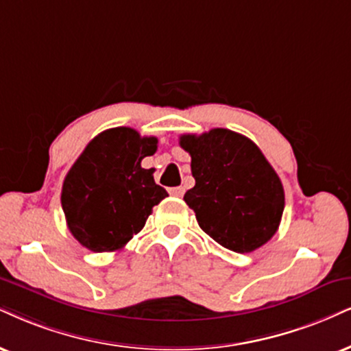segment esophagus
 I'll use <instances>...</instances> for the list:
<instances>
[{
    "instance_id": "esophagus-1",
    "label": "esophagus",
    "mask_w": 351,
    "mask_h": 351,
    "mask_svg": "<svg viewBox=\"0 0 351 351\" xmlns=\"http://www.w3.org/2000/svg\"><path fill=\"white\" fill-rule=\"evenodd\" d=\"M169 193H171V195H174V197H182L185 193V189L184 187H174V189L169 190Z\"/></svg>"
}]
</instances>
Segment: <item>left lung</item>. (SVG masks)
I'll use <instances>...</instances> for the list:
<instances>
[{
	"mask_svg": "<svg viewBox=\"0 0 351 351\" xmlns=\"http://www.w3.org/2000/svg\"><path fill=\"white\" fill-rule=\"evenodd\" d=\"M195 187L184 200L203 231L232 252H252L271 239L285 208L275 169L247 136L228 128L182 135Z\"/></svg>",
	"mask_w": 351,
	"mask_h": 351,
	"instance_id": "1",
	"label": "left lung"
}]
</instances>
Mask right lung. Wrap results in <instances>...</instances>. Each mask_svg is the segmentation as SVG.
I'll return each mask as SVG.
<instances>
[{
	"label": "right lung",
	"instance_id": "obj_1",
	"mask_svg": "<svg viewBox=\"0 0 351 351\" xmlns=\"http://www.w3.org/2000/svg\"><path fill=\"white\" fill-rule=\"evenodd\" d=\"M158 149V138L117 127L93 138L63 180L62 206L68 229L93 252L120 250L145 226L153 206L169 197L141 161Z\"/></svg>",
	"mask_w": 351,
	"mask_h": 351
}]
</instances>
